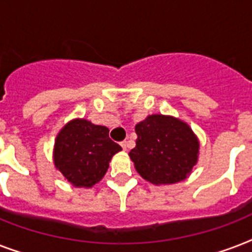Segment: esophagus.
Instances as JSON below:
<instances>
[{"mask_svg":"<svg viewBox=\"0 0 252 252\" xmlns=\"http://www.w3.org/2000/svg\"><path fill=\"white\" fill-rule=\"evenodd\" d=\"M120 145H122L123 150H124V152H126V148H128V142H126V141H123V142H120Z\"/></svg>","mask_w":252,"mask_h":252,"instance_id":"obj_1","label":"esophagus"}]
</instances>
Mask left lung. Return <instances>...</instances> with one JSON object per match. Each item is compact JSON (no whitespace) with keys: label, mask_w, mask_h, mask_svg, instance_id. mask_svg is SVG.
<instances>
[{"label":"left lung","mask_w":252,"mask_h":252,"mask_svg":"<svg viewBox=\"0 0 252 252\" xmlns=\"http://www.w3.org/2000/svg\"><path fill=\"white\" fill-rule=\"evenodd\" d=\"M136 146L129 152L136 171L156 186L187 179L197 163L199 138L187 123L154 114L136 124Z\"/></svg>","instance_id":"8db88e82"}]
</instances>
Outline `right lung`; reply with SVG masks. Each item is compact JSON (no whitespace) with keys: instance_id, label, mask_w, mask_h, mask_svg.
Here are the masks:
<instances>
[{"instance_id":"obj_1","label":"right lung","mask_w":252,"mask_h":252,"mask_svg":"<svg viewBox=\"0 0 252 252\" xmlns=\"http://www.w3.org/2000/svg\"><path fill=\"white\" fill-rule=\"evenodd\" d=\"M108 128L86 119L68 122L55 138L53 163L73 187L90 188L102 180L111 158L122 150Z\"/></svg>"}]
</instances>
